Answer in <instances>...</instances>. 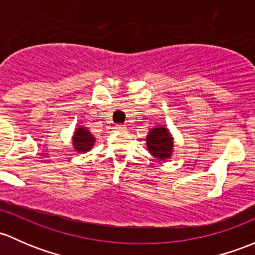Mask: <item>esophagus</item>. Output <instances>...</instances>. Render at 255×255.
Segmentation results:
<instances>
[{
  "instance_id": "34e87169",
  "label": "esophagus",
  "mask_w": 255,
  "mask_h": 255,
  "mask_svg": "<svg viewBox=\"0 0 255 255\" xmlns=\"http://www.w3.org/2000/svg\"><path fill=\"white\" fill-rule=\"evenodd\" d=\"M114 128L117 131H125L127 130V127H125V125H122V124H118V125H115Z\"/></svg>"
}]
</instances>
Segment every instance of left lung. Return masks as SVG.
Wrapping results in <instances>:
<instances>
[{
    "label": "left lung",
    "mask_w": 255,
    "mask_h": 255,
    "mask_svg": "<svg viewBox=\"0 0 255 255\" xmlns=\"http://www.w3.org/2000/svg\"><path fill=\"white\" fill-rule=\"evenodd\" d=\"M146 146L148 152L157 159L166 161L173 154L174 138L164 125L152 128L146 136Z\"/></svg>",
    "instance_id": "left-lung-1"
}]
</instances>
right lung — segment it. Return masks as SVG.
I'll list each match as a JSON object with an SVG mask.
<instances>
[{"label": "right lung", "mask_w": 255, "mask_h": 255, "mask_svg": "<svg viewBox=\"0 0 255 255\" xmlns=\"http://www.w3.org/2000/svg\"><path fill=\"white\" fill-rule=\"evenodd\" d=\"M96 142V137L91 133V131L85 127L76 128L72 136V146L76 152L78 153H86L91 151L92 147Z\"/></svg>", "instance_id": "1"}]
</instances>
